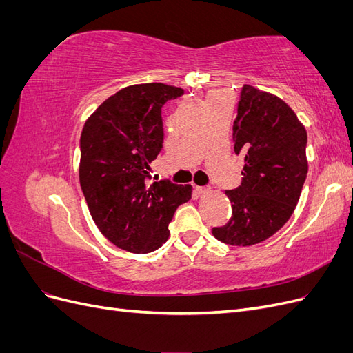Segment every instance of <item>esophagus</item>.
<instances>
[{"mask_svg":"<svg viewBox=\"0 0 353 353\" xmlns=\"http://www.w3.org/2000/svg\"><path fill=\"white\" fill-rule=\"evenodd\" d=\"M194 191L197 194H203V193H206V188L205 187H199V185H194Z\"/></svg>","mask_w":353,"mask_h":353,"instance_id":"1","label":"esophagus"}]
</instances>
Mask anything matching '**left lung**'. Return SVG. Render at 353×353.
<instances>
[{
    "label": "left lung",
    "mask_w": 353,
    "mask_h": 353,
    "mask_svg": "<svg viewBox=\"0 0 353 353\" xmlns=\"http://www.w3.org/2000/svg\"><path fill=\"white\" fill-rule=\"evenodd\" d=\"M234 152L244 156L241 185L228 190L232 216L212 234L230 245L265 241L290 219L307 174L305 126L270 92L244 85L232 126Z\"/></svg>",
    "instance_id": "8db88e82"
}]
</instances>
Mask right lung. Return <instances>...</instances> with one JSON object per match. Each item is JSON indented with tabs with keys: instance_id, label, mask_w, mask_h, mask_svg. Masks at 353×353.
Segmentation results:
<instances>
[{
	"instance_id": "right-lung-1",
	"label": "right lung",
	"mask_w": 353,
	"mask_h": 353,
	"mask_svg": "<svg viewBox=\"0 0 353 353\" xmlns=\"http://www.w3.org/2000/svg\"><path fill=\"white\" fill-rule=\"evenodd\" d=\"M183 94L159 82L131 85L103 101L83 125L82 193L100 232L126 252L157 250L176 208L191 199V185L148 183L163 145L162 108Z\"/></svg>"
}]
</instances>
